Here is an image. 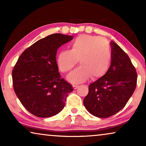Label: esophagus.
<instances>
[{"label": "esophagus", "mask_w": 146, "mask_h": 146, "mask_svg": "<svg viewBox=\"0 0 146 146\" xmlns=\"http://www.w3.org/2000/svg\"><path fill=\"white\" fill-rule=\"evenodd\" d=\"M78 85H72V87H73V88L74 89V90H76V89H77V88H78Z\"/></svg>", "instance_id": "obj_1"}]
</instances>
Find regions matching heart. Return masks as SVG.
Listing matches in <instances>:
<instances>
[{"label":"heart","mask_w":146,"mask_h":146,"mask_svg":"<svg viewBox=\"0 0 146 146\" xmlns=\"http://www.w3.org/2000/svg\"><path fill=\"white\" fill-rule=\"evenodd\" d=\"M112 54L108 43L102 38L81 35L71 44L70 50H63L57 57V65L62 73L70 71L79 60L80 66L70 74L68 80L79 84L91 77L96 80L104 76L110 67Z\"/></svg>","instance_id":"heart-1"}]
</instances>
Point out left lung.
I'll use <instances>...</instances> for the list:
<instances>
[{"mask_svg":"<svg viewBox=\"0 0 146 146\" xmlns=\"http://www.w3.org/2000/svg\"><path fill=\"white\" fill-rule=\"evenodd\" d=\"M112 60L107 73L89 85L84 105L91 114L106 118L120 111L134 92L137 75L126 53L111 42Z\"/></svg>","mask_w":146,"mask_h":146,"instance_id":"left-lung-1","label":"left lung"}]
</instances>
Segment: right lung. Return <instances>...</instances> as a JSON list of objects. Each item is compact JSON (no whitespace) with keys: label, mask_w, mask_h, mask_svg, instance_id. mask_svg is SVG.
Masks as SVG:
<instances>
[{"label":"right lung","mask_w":146,"mask_h":146,"mask_svg":"<svg viewBox=\"0 0 146 146\" xmlns=\"http://www.w3.org/2000/svg\"><path fill=\"white\" fill-rule=\"evenodd\" d=\"M72 38L60 33L43 38L27 48L14 66V90L23 106L35 116L57 114L73 90L60 77L56 60L58 48Z\"/></svg>","instance_id":"obj_1"}]
</instances>
